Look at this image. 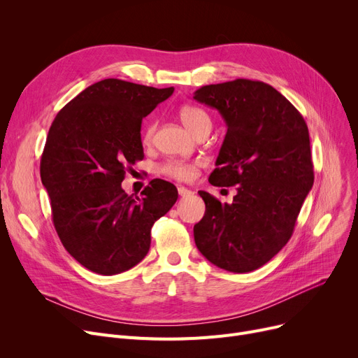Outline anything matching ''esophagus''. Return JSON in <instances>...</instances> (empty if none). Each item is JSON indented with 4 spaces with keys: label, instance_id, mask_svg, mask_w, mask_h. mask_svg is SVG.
Here are the masks:
<instances>
[{
    "label": "esophagus",
    "instance_id": "obj_1",
    "mask_svg": "<svg viewBox=\"0 0 358 358\" xmlns=\"http://www.w3.org/2000/svg\"><path fill=\"white\" fill-rule=\"evenodd\" d=\"M178 194H180L181 197H187V196H192L193 192L189 190V189H185V187H178Z\"/></svg>",
    "mask_w": 358,
    "mask_h": 358
}]
</instances>
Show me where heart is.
<instances>
[{
	"label": "heart",
	"mask_w": 358,
	"mask_h": 358,
	"mask_svg": "<svg viewBox=\"0 0 358 358\" xmlns=\"http://www.w3.org/2000/svg\"><path fill=\"white\" fill-rule=\"evenodd\" d=\"M178 116L182 124L189 129L194 136L203 130H210L212 127V119L209 116V113L199 106H192V104L182 106L180 108ZM155 129L157 126L154 122H148L145 124L142 130V142L145 145L152 143ZM197 166L199 164L196 162H182V161L171 159V161H166L161 166V171L178 181H192L197 174Z\"/></svg>",
	"instance_id": "obj_1"
}]
</instances>
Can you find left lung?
Segmentation results:
<instances>
[{
    "instance_id": "left-lung-1",
    "label": "left lung",
    "mask_w": 358,
    "mask_h": 358,
    "mask_svg": "<svg viewBox=\"0 0 358 358\" xmlns=\"http://www.w3.org/2000/svg\"><path fill=\"white\" fill-rule=\"evenodd\" d=\"M193 99L216 108L228 126L209 181L236 185L231 204L199 192L206 212L194 224L196 245L219 268L254 271L286 245L313 185L306 122L261 81L204 85Z\"/></svg>"
}]
</instances>
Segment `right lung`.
Instances as JSON below:
<instances>
[{"mask_svg": "<svg viewBox=\"0 0 358 358\" xmlns=\"http://www.w3.org/2000/svg\"><path fill=\"white\" fill-rule=\"evenodd\" d=\"M174 88L107 78L87 87L56 115L41 161L55 229L85 268L113 275L141 262L154 223L178 199L155 178L141 193L122 189L126 169L143 159L142 119Z\"/></svg>", "mask_w": 358, "mask_h": 358, "instance_id": "right-lung-1", "label": "right lung"}]
</instances>
